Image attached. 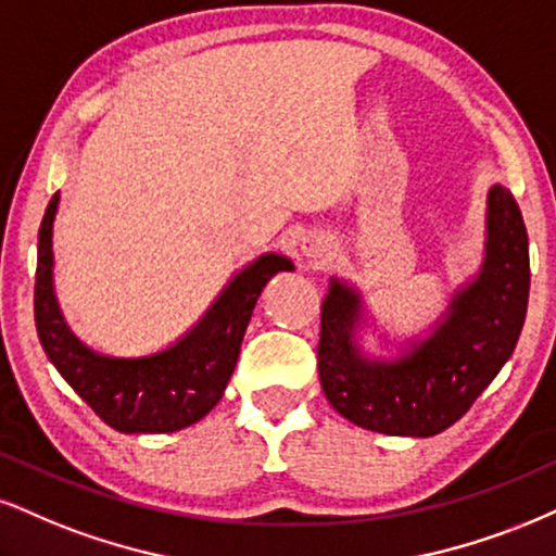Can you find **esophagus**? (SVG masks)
<instances>
[{
    "instance_id": "esophagus-1",
    "label": "esophagus",
    "mask_w": 556,
    "mask_h": 556,
    "mask_svg": "<svg viewBox=\"0 0 556 556\" xmlns=\"http://www.w3.org/2000/svg\"><path fill=\"white\" fill-rule=\"evenodd\" d=\"M304 252H306V257L319 260L327 252V239L325 237H317V235L306 237L304 239Z\"/></svg>"
}]
</instances>
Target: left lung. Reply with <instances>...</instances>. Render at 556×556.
Here are the masks:
<instances>
[{
  "label": "left lung",
  "instance_id": "1",
  "mask_svg": "<svg viewBox=\"0 0 556 556\" xmlns=\"http://www.w3.org/2000/svg\"><path fill=\"white\" fill-rule=\"evenodd\" d=\"M529 235L503 185L488 193V242L477 278L451 296L435 330L394 361L366 358L355 342L361 293L330 280L321 301L319 381L327 402L361 428L430 438L451 428L516 351L529 309Z\"/></svg>",
  "mask_w": 556,
  "mask_h": 556
}]
</instances>
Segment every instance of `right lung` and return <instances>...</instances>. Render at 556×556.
Returning <instances> with one entry per match:
<instances>
[{"mask_svg":"<svg viewBox=\"0 0 556 556\" xmlns=\"http://www.w3.org/2000/svg\"><path fill=\"white\" fill-rule=\"evenodd\" d=\"M59 193L38 229L36 327L48 361L68 387L121 433H175L203 420L224 396L260 291L280 270H293L283 255H260L218 293L193 330L175 345L141 358L94 353L68 330L53 291V218Z\"/></svg>","mask_w":556,"mask_h":556,"instance_id":"1","label":"right lung"}]
</instances>
